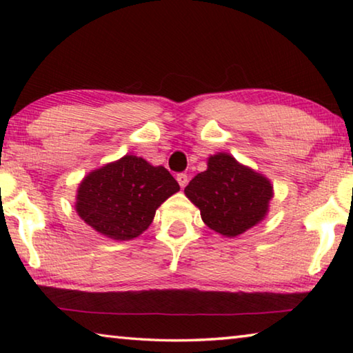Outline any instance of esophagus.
Instances as JSON below:
<instances>
[{"instance_id":"esophagus-1","label":"esophagus","mask_w":353,"mask_h":353,"mask_svg":"<svg viewBox=\"0 0 353 353\" xmlns=\"http://www.w3.org/2000/svg\"><path fill=\"white\" fill-rule=\"evenodd\" d=\"M176 179H177V182H179V185H181L182 188H183L185 185H187V182H188V176L185 174V172H179V174L176 176Z\"/></svg>"}]
</instances>
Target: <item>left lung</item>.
I'll list each match as a JSON object with an SVG mask.
<instances>
[{
	"label": "left lung",
	"mask_w": 353,
	"mask_h": 353,
	"mask_svg": "<svg viewBox=\"0 0 353 353\" xmlns=\"http://www.w3.org/2000/svg\"><path fill=\"white\" fill-rule=\"evenodd\" d=\"M185 194L212 230L236 236L265 218L272 187L266 177L219 152L208 159L205 171L191 179Z\"/></svg>",
	"instance_id": "left-lung-1"
}]
</instances>
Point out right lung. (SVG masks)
<instances>
[{
    "instance_id": "obj_1",
    "label": "right lung",
    "mask_w": 353,
    "mask_h": 353,
    "mask_svg": "<svg viewBox=\"0 0 353 353\" xmlns=\"http://www.w3.org/2000/svg\"><path fill=\"white\" fill-rule=\"evenodd\" d=\"M179 190L176 179L163 166L124 155L83 179L76 212L99 234L126 241L145 232L160 204Z\"/></svg>"
}]
</instances>
